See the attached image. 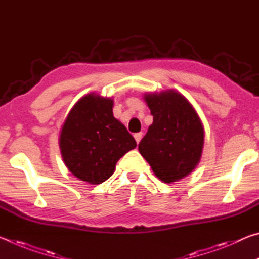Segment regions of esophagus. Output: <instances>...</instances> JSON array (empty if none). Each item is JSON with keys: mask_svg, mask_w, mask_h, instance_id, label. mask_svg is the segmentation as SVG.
Wrapping results in <instances>:
<instances>
[{"mask_svg": "<svg viewBox=\"0 0 259 259\" xmlns=\"http://www.w3.org/2000/svg\"><path fill=\"white\" fill-rule=\"evenodd\" d=\"M134 137H135V139H136V142H137V144L140 142V139L143 138V133H137V134H135L134 135Z\"/></svg>", "mask_w": 259, "mask_h": 259, "instance_id": "obj_1", "label": "esophagus"}]
</instances>
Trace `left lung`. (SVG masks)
<instances>
[{
  "instance_id": "left-lung-1",
  "label": "left lung",
  "mask_w": 259,
  "mask_h": 259,
  "mask_svg": "<svg viewBox=\"0 0 259 259\" xmlns=\"http://www.w3.org/2000/svg\"><path fill=\"white\" fill-rule=\"evenodd\" d=\"M153 123L138 150L164 183L190 174L199 163L204 133L198 114L188 100L174 90L145 96Z\"/></svg>"
}]
</instances>
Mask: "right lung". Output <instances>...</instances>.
Listing matches in <instances>:
<instances>
[{"label":"right lung","instance_id":"1","mask_svg":"<svg viewBox=\"0 0 259 259\" xmlns=\"http://www.w3.org/2000/svg\"><path fill=\"white\" fill-rule=\"evenodd\" d=\"M59 146L74 176L89 184H102L112 176L116 162L137 143L113 116L112 99L88 95L69 112Z\"/></svg>","mask_w":259,"mask_h":259}]
</instances>
